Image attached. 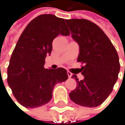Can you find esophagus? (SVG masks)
<instances>
[{"label": "esophagus", "instance_id": "esophagus-1", "mask_svg": "<svg viewBox=\"0 0 125 125\" xmlns=\"http://www.w3.org/2000/svg\"><path fill=\"white\" fill-rule=\"evenodd\" d=\"M67 74H68V77H69V78H70V77H72V74L70 72H69V71L67 72Z\"/></svg>", "mask_w": 125, "mask_h": 125}]
</instances>
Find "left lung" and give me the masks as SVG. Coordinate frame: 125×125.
Listing matches in <instances>:
<instances>
[{
    "instance_id": "8db88e82",
    "label": "left lung",
    "mask_w": 125,
    "mask_h": 125,
    "mask_svg": "<svg viewBox=\"0 0 125 125\" xmlns=\"http://www.w3.org/2000/svg\"><path fill=\"white\" fill-rule=\"evenodd\" d=\"M72 38L80 47L78 62L84 76L77 81V87L69 93L70 99L85 107L101 105L110 95L118 79L120 64L117 52L104 31L95 24L84 19H66Z\"/></svg>"
}]
</instances>
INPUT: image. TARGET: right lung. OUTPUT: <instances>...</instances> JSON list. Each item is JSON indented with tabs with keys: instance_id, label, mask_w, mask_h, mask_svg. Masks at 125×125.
<instances>
[{
	"instance_id": "1",
	"label": "right lung",
	"mask_w": 125,
	"mask_h": 125,
	"mask_svg": "<svg viewBox=\"0 0 125 125\" xmlns=\"http://www.w3.org/2000/svg\"><path fill=\"white\" fill-rule=\"evenodd\" d=\"M59 34L69 35L65 20L53 14H42L29 23L16 45L8 67L7 82L17 101L26 108L48 104L55 85L68 79L63 68H44L53 40Z\"/></svg>"
}]
</instances>
